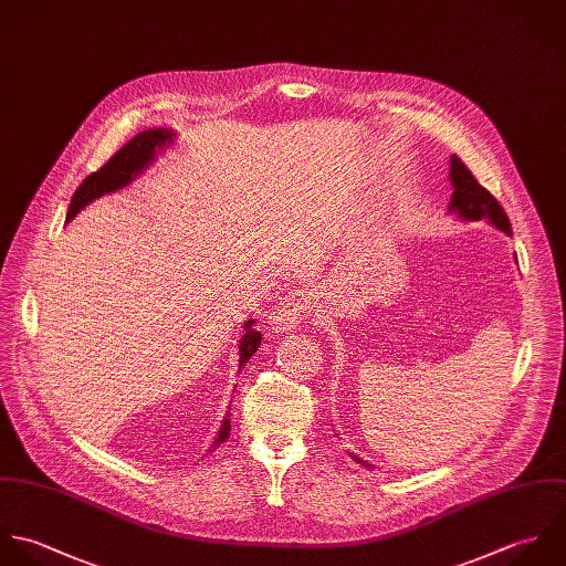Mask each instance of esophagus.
<instances>
[{"mask_svg":"<svg viewBox=\"0 0 566 566\" xmlns=\"http://www.w3.org/2000/svg\"><path fill=\"white\" fill-rule=\"evenodd\" d=\"M311 300L304 291H293L284 295L271 313V326L275 333H293L297 324L306 317Z\"/></svg>","mask_w":566,"mask_h":566,"instance_id":"obj_1","label":"esophagus"}]
</instances>
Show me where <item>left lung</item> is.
Masks as SVG:
<instances>
[{
  "instance_id": "obj_1",
  "label": "left lung",
  "mask_w": 566,
  "mask_h": 566,
  "mask_svg": "<svg viewBox=\"0 0 566 566\" xmlns=\"http://www.w3.org/2000/svg\"><path fill=\"white\" fill-rule=\"evenodd\" d=\"M452 184L451 203H449V212L457 214V219L461 221H485L488 226L496 227L499 231L512 235V226L507 214L503 212V208L499 206V201L472 177V172L465 168V164L457 157L451 155V172H449ZM349 457L374 470L371 463H367L365 459H360L358 454L349 452Z\"/></svg>"
}]
</instances>
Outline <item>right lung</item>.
<instances>
[{"label": "right lung", "mask_w": 566, "mask_h": 566, "mask_svg": "<svg viewBox=\"0 0 566 566\" xmlns=\"http://www.w3.org/2000/svg\"><path fill=\"white\" fill-rule=\"evenodd\" d=\"M177 139V133L172 128H148L137 133L133 139H128V144H124L114 157L96 172H92L74 192L72 201H70V210H67V223L81 212L85 210L90 203H94L96 199L105 197V195H114L117 190L130 186L155 159L157 153H161L166 146H170ZM255 319L244 322L242 326V335L238 339V371L249 363V358L258 352L262 335L253 328ZM229 413H226V420L221 422L219 436L212 442V451H217L227 438H229Z\"/></svg>", "instance_id": "add662e5"}]
</instances>
